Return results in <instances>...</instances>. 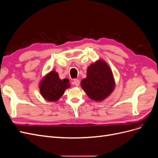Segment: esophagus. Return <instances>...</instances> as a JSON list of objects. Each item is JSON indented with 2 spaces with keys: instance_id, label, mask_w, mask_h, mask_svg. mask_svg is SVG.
<instances>
[{
  "instance_id": "obj_1",
  "label": "esophagus",
  "mask_w": 158,
  "mask_h": 158,
  "mask_svg": "<svg viewBox=\"0 0 158 158\" xmlns=\"http://www.w3.org/2000/svg\"><path fill=\"white\" fill-rule=\"evenodd\" d=\"M80 80H78V79H74L73 80V84L75 85L76 86H78V85H80Z\"/></svg>"
}]
</instances>
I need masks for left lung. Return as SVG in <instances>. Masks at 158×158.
Instances as JSON below:
<instances>
[{"label": "left lung", "instance_id": "left-lung-1", "mask_svg": "<svg viewBox=\"0 0 158 158\" xmlns=\"http://www.w3.org/2000/svg\"><path fill=\"white\" fill-rule=\"evenodd\" d=\"M81 86L88 96L94 101H103L114 88L112 72L108 64L99 60L90 64L87 69L86 78L81 82Z\"/></svg>", "mask_w": 158, "mask_h": 158}]
</instances>
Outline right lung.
I'll list each match as a JSON object with an SVG mask.
<instances>
[{
	"label": "right lung",
	"instance_id": "right-lung-1",
	"mask_svg": "<svg viewBox=\"0 0 158 158\" xmlns=\"http://www.w3.org/2000/svg\"><path fill=\"white\" fill-rule=\"evenodd\" d=\"M68 79L60 80L58 73L52 70L47 74L40 84L41 94L49 102L57 101L64 93V90L70 87Z\"/></svg>",
	"mask_w": 158,
	"mask_h": 158
}]
</instances>
